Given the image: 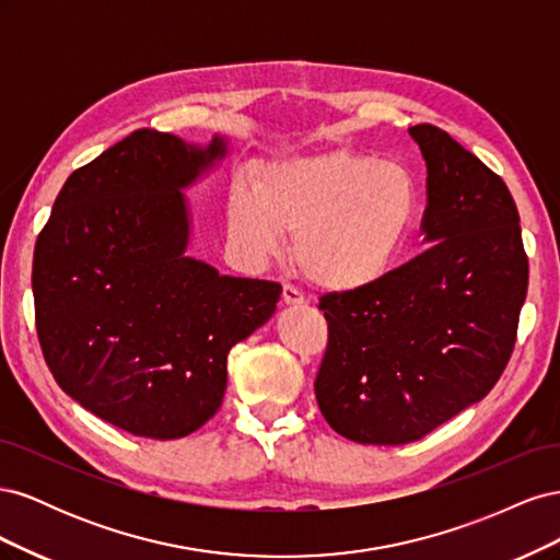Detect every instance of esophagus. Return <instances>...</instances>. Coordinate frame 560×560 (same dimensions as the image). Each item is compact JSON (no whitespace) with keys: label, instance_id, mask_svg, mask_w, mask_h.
Instances as JSON below:
<instances>
[{"label":"esophagus","instance_id":"obj_1","mask_svg":"<svg viewBox=\"0 0 560 560\" xmlns=\"http://www.w3.org/2000/svg\"><path fill=\"white\" fill-rule=\"evenodd\" d=\"M282 301L287 306H299V303H306V296H303L294 284H282Z\"/></svg>","mask_w":560,"mask_h":560}]
</instances>
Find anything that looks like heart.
I'll list each match as a JSON object with an SVG mask.
<instances>
[{"instance_id": "heart-1", "label": "heart", "mask_w": 560, "mask_h": 560, "mask_svg": "<svg viewBox=\"0 0 560 560\" xmlns=\"http://www.w3.org/2000/svg\"><path fill=\"white\" fill-rule=\"evenodd\" d=\"M418 217L420 186L409 167L346 149L268 165L229 198V233L249 259L276 257L284 233H296L299 270L329 292L381 282Z\"/></svg>"}]
</instances>
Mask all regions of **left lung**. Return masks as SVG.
Listing matches in <instances>:
<instances>
[{
    "label": "left lung",
    "instance_id": "8db88e82",
    "mask_svg": "<svg viewBox=\"0 0 560 560\" xmlns=\"http://www.w3.org/2000/svg\"><path fill=\"white\" fill-rule=\"evenodd\" d=\"M428 163L430 247L371 287L319 299L327 350L315 397L358 444L422 439L483 399L510 362L528 292L516 202L442 128H409Z\"/></svg>",
    "mask_w": 560,
    "mask_h": 560
}]
</instances>
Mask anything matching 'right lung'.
<instances>
[{
    "instance_id": "add662e5",
    "label": "right lung",
    "mask_w": 560,
    "mask_h": 560,
    "mask_svg": "<svg viewBox=\"0 0 560 560\" xmlns=\"http://www.w3.org/2000/svg\"><path fill=\"white\" fill-rule=\"evenodd\" d=\"M224 147L130 132L67 177L35 245L32 294L50 374L135 436L179 439L206 425L222 406L231 348L276 313L282 292L184 254L179 189Z\"/></svg>"
}]
</instances>
